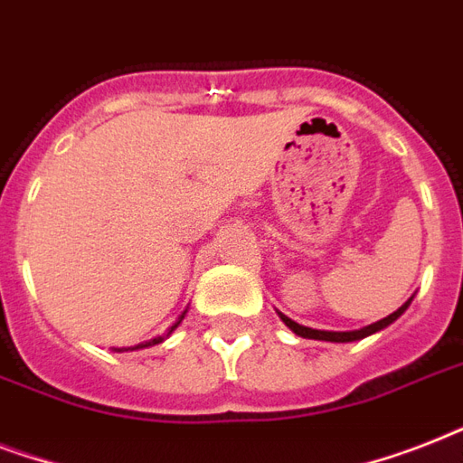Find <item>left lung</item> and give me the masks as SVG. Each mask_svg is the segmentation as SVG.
<instances>
[{
  "label": "left lung",
  "instance_id": "obj_1",
  "mask_svg": "<svg viewBox=\"0 0 463 463\" xmlns=\"http://www.w3.org/2000/svg\"><path fill=\"white\" fill-rule=\"evenodd\" d=\"M411 300H413V296L406 300V303L402 305V307L396 309V312H392V315H387L384 319H380V322L374 324H367V326H363V329H353V331H324V329H309V326H303V324L293 322L290 317H286L283 312H279V317L283 319V324L288 326L293 334H298V336L303 338H315V341H331V344H351V341H360V338L365 336H373V334H377V331L387 329L389 324H394L399 317L409 309Z\"/></svg>",
  "mask_w": 463,
  "mask_h": 463
}]
</instances>
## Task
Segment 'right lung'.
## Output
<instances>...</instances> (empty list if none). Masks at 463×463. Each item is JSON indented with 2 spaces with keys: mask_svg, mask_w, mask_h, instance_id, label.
Returning a JSON list of instances; mask_svg holds the SVG:
<instances>
[{
  "mask_svg": "<svg viewBox=\"0 0 463 463\" xmlns=\"http://www.w3.org/2000/svg\"><path fill=\"white\" fill-rule=\"evenodd\" d=\"M184 315H187V309H184V312H182L180 317H177V322L173 324V326H170V329L165 331V334H163V336H156V338H151V341H144V344H137V345H132V348H115V351H141V348H148V345H158V344H163V341H165L167 336H170V334H173L175 329H177V326H180L182 324V319H184Z\"/></svg>",
  "mask_w": 463,
  "mask_h": 463,
  "instance_id": "1",
  "label": "right lung"
}]
</instances>
